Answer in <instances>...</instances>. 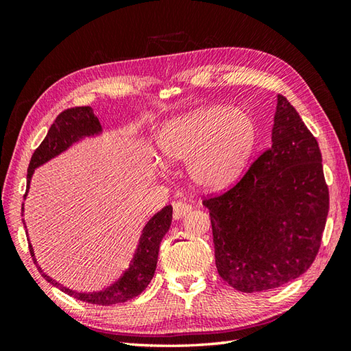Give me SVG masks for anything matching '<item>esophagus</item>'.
Returning <instances> with one entry per match:
<instances>
[{
  "mask_svg": "<svg viewBox=\"0 0 351 351\" xmlns=\"http://www.w3.org/2000/svg\"><path fill=\"white\" fill-rule=\"evenodd\" d=\"M191 210H193V206L190 204L176 202V204H173V219L180 220L184 217L185 214H189Z\"/></svg>",
  "mask_w": 351,
  "mask_h": 351,
  "instance_id": "34e87169",
  "label": "esophagus"
}]
</instances>
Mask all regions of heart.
<instances>
[{
    "label": "heart",
    "instance_id": "1",
    "mask_svg": "<svg viewBox=\"0 0 351 351\" xmlns=\"http://www.w3.org/2000/svg\"><path fill=\"white\" fill-rule=\"evenodd\" d=\"M256 136V123L245 111L213 106L170 119L155 140L164 164L189 161L193 182L205 190H223L241 176Z\"/></svg>",
    "mask_w": 351,
    "mask_h": 351
}]
</instances>
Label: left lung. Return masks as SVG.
Listing matches in <instances>:
<instances>
[{"mask_svg": "<svg viewBox=\"0 0 351 351\" xmlns=\"http://www.w3.org/2000/svg\"><path fill=\"white\" fill-rule=\"evenodd\" d=\"M215 265L241 293H261L314 263L329 213L317 138L278 95L271 146L223 195L208 197Z\"/></svg>", "mask_w": 351, "mask_h": 351, "instance_id": "left-lung-1", "label": "left lung"}]
</instances>
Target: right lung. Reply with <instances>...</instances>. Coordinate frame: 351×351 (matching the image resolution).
<instances>
[{"label":"right lung","instance_id":"obj_1","mask_svg":"<svg viewBox=\"0 0 351 351\" xmlns=\"http://www.w3.org/2000/svg\"><path fill=\"white\" fill-rule=\"evenodd\" d=\"M101 132L102 126L90 107H73L62 111V113L57 116L54 123L51 125L47 137H45L40 146L36 149L32 156V161H29L27 171V193L29 189V181H32V176L37 167L52 160L54 156L60 155L62 152L68 151L72 145L78 143L80 140H83L86 137L99 136ZM27 193L24 197H27ZM22 213H24V205H22ZM171 213H173L171 205L164 206L161 211L156 213L154 217L146 223L143 230H141L138 245L136 249V253H134V258L131 259L130 267L126 268L123 274L116 282H113L110 287L101 291L80 293V291H73L63 287L62 283L56 282L54 279L49 278L47 273L42 271V268L37 265L32 244L28 243L29 253H32L34 264L37 265V270L40 271L43 278L47 279L51 285H54L58 289H62L63 293L72 295L73 299L92 304H101V306L123 303L143 293L146 287L149 285V282L152 280L156 268V261H158L161 240L162 237L167 234V230L171 225Z\"/></svg>","mask_w":351,"mask_h":351}]
</instances>
